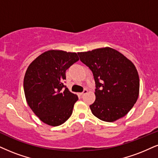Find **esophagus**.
Here are the masks:
<instances>
[{"label": "esophagus", "mask_w": 158, "mask_h": 158, "mask_svg": "<svg viewBox=\"0 0 158 158\" xmlns=\"http://www.w3.org/2000/svg\"><path fill=\"white\" fill-rule=\"evenodd\" d=\"M87 93H88V90H87V89H85L84 91H83V92H81V93H80V96H81V97H83V95H85V94H87Z\"/></svg>", "instance_id": "34e87169"}]
</instances>
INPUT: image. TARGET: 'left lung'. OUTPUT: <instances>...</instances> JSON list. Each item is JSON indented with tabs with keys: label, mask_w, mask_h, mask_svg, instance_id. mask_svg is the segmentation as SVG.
<instances>
[{
	"label": "left lung",
	"mask_w": 158,
	"mask_h": 158,
	"mask_svg": "<svg viewBox=\"0 0 158 158\" xmlns=\"http://www.w3.org/2000/svg\"><path fill=\"white\" fill-rule=\"evenodd\" d=\"M77 54L92 71L96 83V99L89 106L92 114L108 122L127 114L139 95V76L133 62L109 47Z\"/></svg>",
	"instance_id": "obj_1"
}]
</instances>
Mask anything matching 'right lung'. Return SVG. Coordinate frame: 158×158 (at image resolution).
Wrapping results in <instances>:
<instances>
[{
	"label": "right lung",
	"instance_id": "1",
	"mask_svg": "<svg viewBox=\"0 0 158 158\" xmlns=\"http://www.w3.org/2000/svg\"><path fill=\"white\" fill-rule=\"evenodd\" d=\"M78 60L76 52L50 50L35 58L27 68L23 82L26 102L44 123L61 125L73 114L78 97L62 82L66 79V70Z\"/></svg>",
	"mask_w": 158,
	"mask_h": 158
}]
</instances>
